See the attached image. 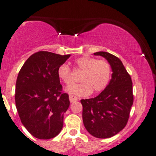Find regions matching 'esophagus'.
<instances>
[{"mask_svg": "<svg viewBox=\"0 0 156 156\" xmlns=\"http://www.w3.org/2000/svg\"><path fill=\"white\" fill-rule=\"evenodd\" d=\"M69 99H70V103H73V102L76 101H77V98H76V97H74V96H72V95L69 96Z\"/></svg>", "mask_w": 156, "mask_h": 156, "instance_id": "1", "label": "esophagus"}]
</instances>
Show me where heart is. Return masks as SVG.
<instances>
[{
  "label": "heart",
  "instance_id": "obj_1",
  "mask_svg": "<svg viewBox=\"0 0 156 156\" xmlns=\"http://www.w3.org/2000/svg\"><path fill=\"white\" fill-rule=\"evenodd\" d=\"M76 66L82 72L79 79L81 83L66 88L65 91L68 94L74 97H84L91 92H101L108 86L112 73L111 66L108 62L85 55L76 61ZM57 73L59 80L66 85L73 83L71 71L66 64L58 67Z\"/></svg>",
  "mask_w": 156,
  "mask_h": 156
}]
</instances>
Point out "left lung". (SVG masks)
<instances>
[{"label":"left lung","instance_id":"obj_1","mask_svg":"<svg viewBox=\"0 0 156 156\" xmlns=\"http://www.w3.org/2000/svg\"><path fill=\"white\" fill-rule=\"evenodd\" d=\"M107 59L112 69V78L106 89L97 97L82 99L83 121L90 134L109 138L126 126L134 101L132 81L119 58L107 52H98Z\"/></svg>","mask_w":156,"mask_h":156}]
</instances>
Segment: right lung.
<instances>
[{"label": "right lung", "mask_w": 156, "mask_h": 156, "mask_svg": "<svg viewBox=\"0 0 156 156\" xmlns=\"http://www.w3.org/2000/svg\"><path fill=\"white\" fill-rule=\"evenodd\" d=\"M70 55L41 51L31 55L21 68L16 83L15 101L22 125L34 137L47 140L63 128L64 114L70 106L62 93L58 69Z\"/></svg>", "instance_id": "right-lung-1"}]
</instances>
